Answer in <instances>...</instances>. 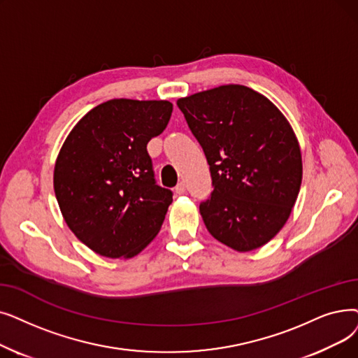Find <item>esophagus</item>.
<instances>
[{
    "mask_svg": "<svg viewBox=\"0 0 358 358\" xmlns=\"http://www.w3.org/2000/svg\"><path fill=\"white\" fill-rule=\"evenodd\" d=\"M174 190H176V193H177V194H184V193H185V184H184L182 181H181V182H178V184L176 185V189H174Z\"/></svg>",
    "mask_w": 358,
    "mask_h": 358,
    "instance_id": "esophagus-1",
    "label": "esophagus"
}]
</instances>
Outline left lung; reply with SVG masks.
Listing matches in <instances>:
<instances>
[{
    "label": "left lung",
    "mask_w": 358,
    "mask_h": 358,
    "mask_svg": "<svg viewBox=\"0 0 358 358\" xmlns=\"http://www.w3.org/2000/svg\"><path fill=\"white\" fill-rule=\"evenodd\" d=\"M177 105L209 164L213 192L199 206L208 231L237 252L256 250L285 225L300 192L301 152L289 122L241 85Z\"/></svg>",
    "instance_id": "left-lung-1"
}]
</instances>
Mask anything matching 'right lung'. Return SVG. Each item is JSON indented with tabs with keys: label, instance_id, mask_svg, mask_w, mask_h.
I'll return each mask as SVG.
<instances>
[{
	"label": "right lung",
	"instance_id": "right-lung-1",
	"mask_svg": "<svg viewBox=\"0 0 358 358\" xmlns=\"http://www.w3.org/2000/svg\"><path fill=\"white\" fill-rule=\"evenodd\" d=\"M173 114L168 101L111 99L76 124L59 150L54 190L69 228L105 257H133L157 237L173 192L155 180L148 143Z\"/></svg>",
	"mask_w": 358,
	"mask_h": 358
}]
</instances>
